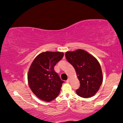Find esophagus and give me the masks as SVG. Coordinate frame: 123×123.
<instances>
[{"label":"esophagus","mask_w":123,"mask_h":123,"mask_svg":"<svg viewBox=\"0 0 123 123\" xmlns=\"http://www.w3.org/2000/svg\"><path fill=\"white\" fill-rule=\"evenodd\" d=\"M69 82H70V78H69L68 80H67V83H69Z\"/></svg>","instance_id":"34e87169"}]
</instances>
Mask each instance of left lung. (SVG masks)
Returning <instances> with one entry per match:
<instances>
[{
    "label": "left lung",
    "mask_w": 123,
    "mask_h": 123,
    "mask_svg": "<svg viewBox=\"0 0 123 123\" xmlns=\"http://www.w3.org/2000/svg\"><path fill=\"white\" fill-rule=\"evenodd\" d=\"M65 57L73 65L80 80L77 95L83 98L93 96L98 92L103 80L102 70L97 59L84 50L67 51Z\"/></svg>",
    "instance_id": "8db88e82"
}]
</instances>
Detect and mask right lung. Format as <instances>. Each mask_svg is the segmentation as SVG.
Returning a JSON list of instances; mask_svg holds the SVG:
<instances>
[{"mask_svg": "<svg viewBox=\"0 0 123 123\" xmlns=\"http://www.w3.org/2000/svg\"><path fill=\"white\" fill-rule=\"evenodd\" d=\"M63 52H43L34 59L28 70L27 80L32 91L38 98L46 102L59 95L63 80L54 67L63 58Z\"/></svg>", "mask_w": 123, "mask_h": 123, "instance_id": "1", "label": "right lung"}]
</instances>
